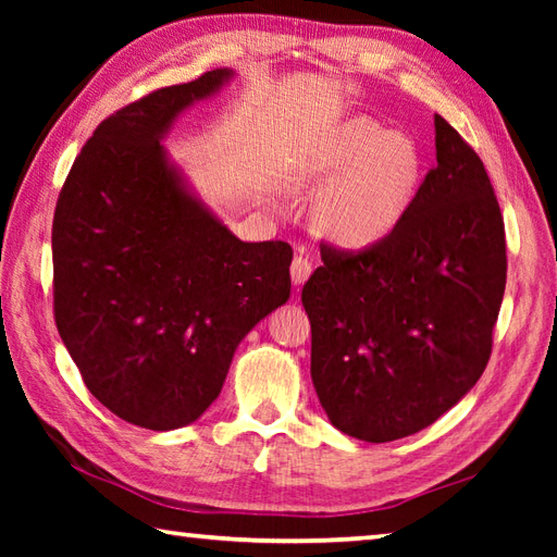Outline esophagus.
Returning a JSON list of instances; mask_svg holds the SVG:
<instances>
[{"label":"esophagus","mask_w":557,"mask_h":557,"mask_svg":"<svg viewBox=\"0 0 557 557\" xmlns=\"http://www.w3.org/2000/svg\"><path fill=\"white\" fill-rule=\"evenodd\" d=\"M311 270H313V265H311L309 256H306L304 248H299L297 256H294V260H292V282H294V287H301L304 282L311 277Z\"/></svg>","instance_id":"esophagus-1"}]
</instances>
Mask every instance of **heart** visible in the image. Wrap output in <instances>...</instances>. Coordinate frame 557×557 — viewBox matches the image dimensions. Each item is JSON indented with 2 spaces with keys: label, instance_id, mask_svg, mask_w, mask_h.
<instances>
[{
  "label": "heart",
  "instance_id": "obj_1",
  "mask_svg": "<svg viewBox=\"0 0 557 557\" xmlns=\"http://www.w3.org/2000/svg\"><path fill=\"white\" fill-rule=\"evenodd\" d=\"M313 180L330 188L321 210L325 234L347 248H366L405 218L419 188L421 158L411 138L354 120L318 158Z\"/></svg>",
  "mask_w": 557,
  "mask_h": 557
}]
</instances>
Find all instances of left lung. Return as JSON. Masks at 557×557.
Returning <instances> with one entry per match:
<instances>
[{
    "label": "left lung",
    "instance_id": "obj_1",
    "mask_svg": "<svg viewBox=\"0 0 557 557\" xmlns=\"http://www.w3.org/2000/svg\"><path fill=\"white\" fill-rule=\"evenodd\" d=\"M435 168L385 239L323 244L304 285L311 377L337 431L389 443L453 409L486 369L505 294V224L481 158L435 114Z\"/></svg>",
    "mask_w": 557,
    "mask_h": 557
}]
</instances>
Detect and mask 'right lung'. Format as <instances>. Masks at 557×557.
Masks as SVG:
<instances>
[{
    "mask_svg": "<svg viewBox=\"0 0 557 557\" xmlns=\"http://www.w3.org/2000/svg\"><path fill=\"white\" fill-rule=\"evenodd\" d=\"M234 76L212 69L112 114L57 200V330L90 395L140 429L194 423L242 339L289 299L292 246L234 236L162 146Z\"/></svg>",
    "mask_w": 557,
    "mask_h": 557,
    "instance_id": "add662e5",
    "label": "right lung"
}]
</instances>
